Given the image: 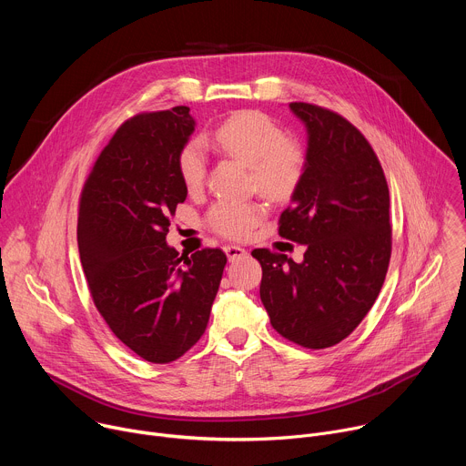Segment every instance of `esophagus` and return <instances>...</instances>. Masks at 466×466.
Returning a JSON list of instances; mask_svg holds the SVG:
<instances>
[{"mask_svg": "<svg viewBox=\"0 0 466 466\" xmlns=\"http://www.w3.org/2000/svg\"><path fill=\"white\" fill-rule=\"evenodd\" d=\"M225 254H227L228 261H236V259L245 258L248 252L238 245H225Z\"/></svg>", "mask_w": 466, "mask_h": 466, "instance_id": "34e87169", "label": "esophagus"}]
</instances>
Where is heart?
Returning <instances> with one entry per match:
<instances>
[{
  "label": "heart",
  "mask_w": 466,
  "mask_h": 466,
  "mask_svg": "<svg viewBox=\"0 0 466 466\" xmlns=\"http://www.w3.org/2000/svg\"><path fill=\"white\" fill-rule=\"evenodd\" d=\"M214 144L252 171V184L273 201H286L299 189L306 173L302 146L284 137L282 127L268 114L239 110L214 130ZM182 184L195 191L205 184L207 153L201 142H186L177 157ZM268 216L261 201H218L207 225L228 239L247 238Z\"/></svg>",
  "instance_id": "obj_1"
}]
</instances>
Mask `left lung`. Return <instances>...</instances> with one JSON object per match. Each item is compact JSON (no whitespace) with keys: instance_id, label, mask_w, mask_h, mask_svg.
Here are the masks:
<instances>
[{"instance_id":"left-lung-1","label":"left lung","mask_w":466,"mask_h":466,"mask_svg":"<svg viewBox=\"0 0 466 466\" xmlns=\"http://www.w3.org/2000/svg\"><path fill=\"white\" fill-rule=\"evenodd\" d=\"M308 132L306 173L279 234L306 245L304 259L254 248L259 299L273 328L306 349L349 338L372 308L390 258L389 187L370 144L343 116L289 103Z\"/></svg>"}]
</instances>
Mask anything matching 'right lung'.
I'll return each mask as SVG.
<instances>
[{
  "label": "right lung",
  "mask_w": 466,
  "mask_h": 466,
  "mask_svg": "<svg viewBox=\"0 0 466 466\" xmlns=\"http://www.w3.org/2000/svg\"><path fill=\"white\" fill-rule=\"evenodd\" d=\"M195 130L187 106L138 114L101 151L79 203L77 241L94 304L114 336L151 363H169L205 334L227 256L166 243L186 201L177 157Z\"/></svg>",
  "instance_id": "1"
}]
</instances>
